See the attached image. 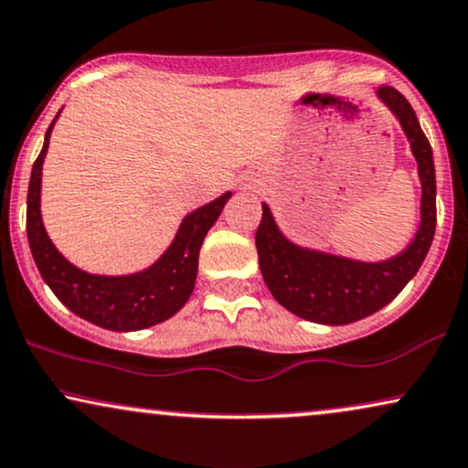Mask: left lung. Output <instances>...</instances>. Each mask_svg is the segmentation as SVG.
I'll return each instance as SVG.
<instances>
[{
  "mask_svg": "<svg viewBox=\"0 0 468 468\" xmlns=\"http://www.w3.org/2000/svg\"><path fill=\"white\" fill-rule=\"evenodd\" d=\"M378 95L397 114L419 163L423 197L420 228L412 245L399 256L375 264L302 250L280 234L269 206H262V218L256 229L258 262L271 295L292 314L323 325H347L393 302L417 275L434 239L436 173L431 145L410 101L399 90L384 84L378 89Z\"/></svg>",
  "mask_w": 468,
  "mask_h": 468,
  "instance_id": "obj_1",
  "label": "left lung"
}]
</instances>
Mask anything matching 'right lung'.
Returning a JSON list of instances; mask_svg holds the SVG:
<instances>
[{"label": "right lung", "mask_w": 468, "mask_h": 468, "mask_svg": "<svg viewBox=\"0 0 468 468\" xmlns=\"http://www.w3.org/2000/svg\"><path fill=\"white\" fill-rule=\"evenodd\" d=\"M51 125L45 134V145L34 160L30 186H27L26 228L40 278L48 282L54 295L71 313L103 330L134 332L166 321L188 302L197 278L199 247L232 193H225L210 204L201 206L199 210L190 212L165 256L143 273L123 275V278L89 275L75 269L58 253L40 221V171L49 147Z\"/></svg>", "instance_id": "1"}]
</instances>
